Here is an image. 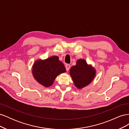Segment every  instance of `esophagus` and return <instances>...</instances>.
<instances>
[{"mask_svg": "<svg viewBox=\"0 0 129 129\" xmlns=\"http://www.w3.org/2000/svg\"><path fill=\"white\" fill-rule=\"evenodd\" d=\"M71 68V65L69 64H67L66 65V71H68L69 69Z\"/></svg>", "mask_w": 129, "mask_h": 129, "instance_id": "obj_1", "label": "esophagus"}]
</instances>
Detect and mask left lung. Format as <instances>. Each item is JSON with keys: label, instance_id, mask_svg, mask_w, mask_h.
Masks as SVG:
<instances>
[{"label": "left lung", "instance_id": "obj_1", "mask_svg": "<svg viewBox=\"0 0 129 129\" xmlns=\"http://www.w3.org/2000/svg\"><path fill=\"white\" fill-rule=\"evenodd\" d=\"M69 74L75 87L81 89L94 80L96 71L91 64H88L84 59L80 58L77 60L76 65L70 69Z\"/></svg>", "mask_w": 129, "mask_h": 129}]
</instances>
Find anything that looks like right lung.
Listing matches in <instances>:
<instances>
[{
  "label": "right lung",
  "mask_w": 129,
  "mask_h": 129,
  "mask_svg": "<svg viewBox=\"0 0 129 129\" xmlns=\"http://www.w3.org/2000/svg\"><path fill=\"white\" fill-rule=\"evenodd\" d=\"M33 76L38 82L46 88L52 85L56 77L66 72V68L57 56L35 61L32 66Z\"/></svg>",
  "instance_id": "right-lung-1"
}]
</instances>
